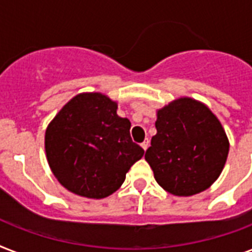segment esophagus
Segmentation results:
<instances>
[{
    "instance_id": "esophagus-1",
    "label": "esophagus",
    "mask_w": 252,
    "mask_h": 252,
    "mask_svg": "<svg viewBox=\"0 0 252 252\" xmlns=\"http://www.w3.org/2000/svg\"><path fill=\"white\" fill-rule=\"evenodd\" d=\"M141 148H142V149H144V150L148 149V148H149V140H145V141L142 142V144H141Z\"/></svg>"
}]
</instances>
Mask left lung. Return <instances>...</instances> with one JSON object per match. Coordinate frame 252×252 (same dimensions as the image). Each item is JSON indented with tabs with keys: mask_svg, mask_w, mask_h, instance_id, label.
I'll list each match as a JSON object with an SVG mask.
<instances>
[{
	"mask_svg": "<svg viewBox=\"0 0 252 252\" xmlns=\"http://www.w3.org/2000/svg\"><path fill=\"white\" fill-rule=\"evenodd\" d=\"M157 134L145 159L163 189L191 196L207 189L222 171L229 141L212 111L189 98H180L158 111Z\"/></svg>",
	"mask_w": 252,
	"mask_h": 252,
	"instance_id": "obj_1",
	"label": "left lung"
}]
</instances>
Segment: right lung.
Wrapping results in <instances>:
<instances>
[{
    "label": "right lung",
    "mask_w": 252,
    "mask_h": 252,
    "mask_svg": "<svg viewBox=\"0 0 252 252\" xmlns=\"http://www.w3.org/2000/svg\"><path fill=\"white\" fill-rule=\"evenodd\" d=\"M106 95L74 96L45 132V153L57 180L73 193L103 199L114 193L144 149L130 137V122Z\"/></svg>",
    "instance_id": "add662e5"
}]
</instances>
